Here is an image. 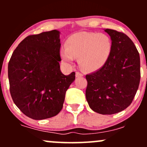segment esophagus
<instances>
[{
    "label": "esophagus",
    "instance_id": "esophagus-1",
    "mask_svg": "<svg viewBox=\"0 0 147 147\" xmlns=\"http://www.w3.org/2000/svg\"><path fill=\"white\" fill-rule=\"evenodd\" d=\"M76 77H83V74H82L81 72H76Z\"/></svg>",
    "mask_w": 147,
    "mask_h": 147
}]
</instances>
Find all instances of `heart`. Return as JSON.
<instances>
[{
  "mask_svg": "<svg viewBox=\"0 0 147 147\" xmlns=\"http://www.w3.org/2000/svg\"><path fill=\"white\" fill-rule=\"evenodd\" d=\"M112 48L111 38L106 34L79 32L68 38L66 47L61 50V57L69 63L79 57L81 68L86 71L95 72L107 63Z\"/></svg>",
  "mask_w": 147,
  "mask_h": 147,
  "instance_id": "obj_1",
  "label": "heart"
}]
</instances>
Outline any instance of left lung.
Wrapping results in <instances>:
<instances>
[{
  "label": "left lung",
  "instance_id": "obj_1",
  "mask_svg": "<svg viewBox=\"0 0 147 147\" xmlns=\"http://www.w3.org/2000/svg\"><path fill=\"white\" fill-rule=\"evenodd\" d=\"M104 31L111 36L112 52L102 68L86 76V97L93 111L112 115L126 109L132 102L140 80V59L127 35L114 30Z\"/></svg>",
  "mask_w": 147,
  "mask_h": 147
}]
</instances>
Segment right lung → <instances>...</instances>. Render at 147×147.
Listing matches in <instances>:
<instances>
[{"instance_id": "obj_1", "label": "right lung", "mask_w": 147, "mask_h": 147, "mask_svg": "<svg viewBox=\"0 0 147 147\" xmlns=\"http://www.w3.org/2000/svg\"><path fill=\"white\" fill-rule=\"evenodd\" d=\"M59 35L54 30L27 36L8 63L11 98L23 114L33 119L57 115L75 79V72L69 75L61 72Z\"/></svg>"}]
</instances>
